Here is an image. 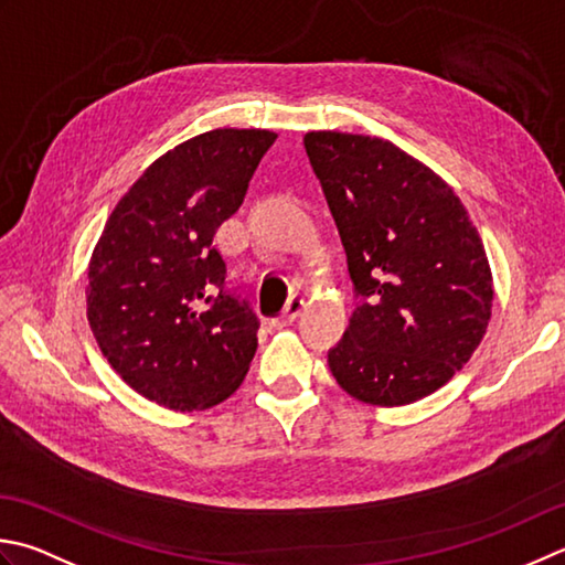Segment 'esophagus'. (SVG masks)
<instances>
[{
	"label": "esophagus",
	"instance_id": "1",
	"mask_svg": "<svg viewBox=\"0 0 565 565\" xmlns=\"http://www.w3.org/2000/svg\"><path fill=\"white\" fill-rule=\"evenodd\" d=\"M301 311H303V298L301 296H291L289 303H286V308H284V313L279 318L271 320V328L274 330H281L286 326H291L294 320L301 316Z\"/></svg>",
	"mask_w": 565,
	"mask_h": 565
}]
</instances>
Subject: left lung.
I'll use <instances>...</instances> for the list:
<instances>
[{
    "label": "left lung",
    "instance_id": "left-lung-1",
    "mask_svg": "<svg viewBox=\"0 0 565 565\" xmlns=\"http://www.w3.org/2000/svg\"><path fill=\"white\" fill-rule=\"evenodd\" d=\"M358 308L328 364L350 396L404 406L440 390L488 330L492 274L452 188L392 141L308 131Z\"/></svg>",
    "mask_w": 565,
    "mask_h": 565
}]
</instances>
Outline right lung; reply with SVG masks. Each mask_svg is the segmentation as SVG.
<instances>
[{
    "instance_id": "add662e5",
    "label": "right lung",
    "mask_w": 565,
    "mask_h": 565,
    "mask_svg": "<svg viewBox=\"0 0 565 565\" xmlns=\"http://www.w3.org/2000/svg\"><path fill=\"white\" fill-rule=\"evenodd\" d=\"M276 141L269 129H213L153 161L117 203L87 271V320L131 390L173 412L237 390L259 318L225 286L217 227L245 201Z\"/></svg>"
}]
</instances>
